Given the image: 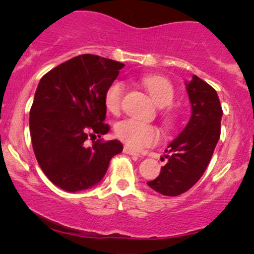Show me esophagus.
<instances>
[{
  "mask_svg": "<svg viewBox=\"0 0 254 254\" xmlns=\"http://www.w3.org/2000/svg\"><path fill=\"white\" fill-rule=\"evenodd\" d=\"M124 153L125 154H129V155H135V156H139V154L137 153V151H135L133 149H131V148H129V147H127V145H125L124 147Z\"/></svg>",
  "mask_w": 254,
  "mask_h": 254,
  "instance_id": "34e87169",
  "label": "esophagus"
}]
</instances>
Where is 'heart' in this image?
Instances as JSON below:
<instances>
[{"mask_svg": "<svg viewBox=\"0 0 254 254\" xmlns=\"http://www.w3.org/2000/svg\"><path fill=\"white\" fill-rule=\"evenodd\" d=\"M143 84L154 103L159 107L164 109L173 103L174 89L168 80L160 76H148L143 80ZM123 89V83L121 81H115L107 87L104 94L105 107L113 115L121 110ZM115 133L122 142L132 149H142L151 145L159 137L155 127L135 119H124L118 122L115 127Z\"/></svg>", "mask_w": 254, "mask_h": 254, "instance_id": "heart-1", "label": "heart"}]
</instances>
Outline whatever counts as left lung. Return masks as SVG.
Returning a JSON list of instances; mask_svg holds the SVG:
<instances>
[{"label":"left lung","instance_id":"left-lung-1","mask_svg":"<svg viewBox=\"0 0 254 254\" xmlns=\"http://www.w3.org/2000/svg\"><path fill=\"white\" fill-rule=\"evenodd\" d=\"M191 117L182 132L167 145V164L148 186L165 196H179L196 184L210 162L221 133L223 112L210 84L193 75L185 81Z\"/></svg>","mask_w":254,"mask_h":254}]
</instances>
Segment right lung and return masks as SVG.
<instances>
[{
	"instance_id": "right-lung-1",
	"label": "right lung",
	"mask_w": 254,
	"mask_h": 254,
	"mask_svg": "<svg viewBox=\"0 0 254 254\" xmlns=\"http://www.w3.org/2000/svg\"><path fill=\"white\" fill-rule=\"evenodd\" d=\"M123 63L95 55H80L40 78L30 111L34 155L49 180L68 192L88 190L103 180L117 139L93 142L109 132L104 94Z\"/></svg>"
}]
</instances>
